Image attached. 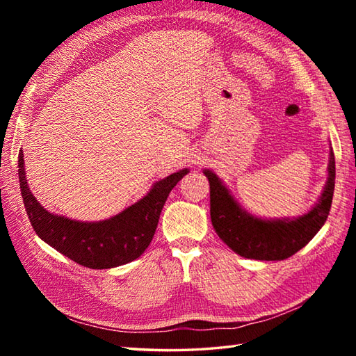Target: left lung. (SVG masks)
Masks as SVG:
<instances>
[{
    "label": "left lung",
    "mask_w": 356,
    "mask_h": 356,
    "mask_svg": "<svg viewBox=\"0 0 356 356\" xmlns=\"http://www.w3.org/2000/svg\"><path fill=\"white\" fill-rule=\"evenodd\" d=\"M203 174L209 180L211 222L223 243L245 259L284 260L305 248L327 220L335 188V156L330 148L327 180L318 200L306 214L292 218L252 216L213 170H203Z\"/></svg>",
    "instance_id": "1"
}]
</instances>
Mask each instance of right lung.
Returning <instances> with one entry per match:
<instances>
[{
  "mask_svg": "<svg viewBox=\"0 0 356 356\" xmlns=\"http://www.w3.org/2000/svg\"><path fill=\"white\" fill-rule=\"evenodd\" d=\"M188 168L159 180L131 207L99 222L72 220L45 209L30 191L26 180L24 154L19 149L18 176L22 202L38 237L90 269H110L138 259L153 240L165 200Z\"/></svg>",
  "mask_w": 356,
  "mask_h": 356,
  "instance_id": "add662e5",
  "label": "right lung"
}]
</instances>
